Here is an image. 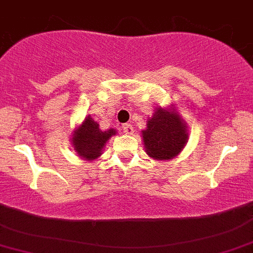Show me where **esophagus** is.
Listing matches in <instances>:
<instances>
[{
	"mask_svg": "<svg viewBox=\"0 0 253 253\" xmlns=\"http://www.w3.org/2000/svg\"><path fill=\"white\" fill-rule=\"evenodd\" d=\"M122 129H124V132L126 134H132V133H133V127H132V125H129V124L122 125Z\"/></svg>",
	"mask_w": 253,
	"mask_h": 253,
	"instance_id": "34e87169",
	"label": "esophagus"
}]
</instances>
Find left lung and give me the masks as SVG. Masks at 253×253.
I'll return each instance as SVG.
<instances>
[{"label":"left lung","instance_id":"8db88e82","mask_svg":"<svg viewBox=\"0 0 253 253\" xmlns=\"http://www.w3.org/2000/svg\"><path fill=\"white\" fill-rule=\"evenodd\" d=\"M148 155L158 160H169L182 150L187 142V127L177 114L159 108L142 131Z\"/></svg>","mask_w":253,"mask_h":253}]
</instances>
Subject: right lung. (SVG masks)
I'll return each instance as SVG.
<instances>
[{
  "label": "right lung",
  "instance_id": "1",
  "mask_svg": "<svg viewBox=\"0 0 253 253\" xmlns=\"http://www.w3.org/2000/svg\"><path fill=\"white\" fill-rule=\"evenodd\" d=\"M115 133L116 131L112 128L108 131H101L99 125L88 115L83 124L73 133V147L82 158L86 160H94L100 157L103 147Z\"/></svg>",
  "mask_w": 253,
  "mask_h": 253
}]
</instances>
